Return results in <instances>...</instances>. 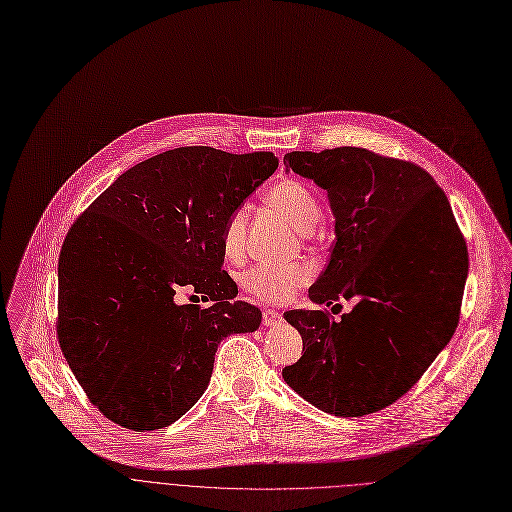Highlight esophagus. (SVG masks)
Instances as JSON below:
<instances>
[{"label": "esophagus", "instance_id": "1", "mask_svg": "<svg viewBox=\"0 0 512 512\" xmlns=\"http://www.w3.org/2000/svg\"><path fill=\"white\" fill-rule=\"evenodd\" d=\"M281 321V313L275 311V309H263V325L267 327H273Z\"/></svg>", "mask_w": 512, "mask_h": 512}]
</instances>
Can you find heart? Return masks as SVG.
<instances>
[{
  "mask_svg": "<svg viewBox=\"0 0 512 512\" xmlns=\"http://www.w3.org/2000/svg\"><path fill=\"white\" fill-rule=\"evenodd\" d=\"M267 203L279 211L297 231L307 233L319 221V201L315 193L297 179H287L277 183L267 193ZM247 231V207H237L223 229V249L227 257H239L245 243ZM311 279V269L305 265H273L259 263L245 271L243 287L267 301V303H285L289 301L299 287Z\"/></svg>",
  "mask_w": 512,
  "mask_h": 512,
  "instance_id": "1",
  "label": "heart"
}]
</instances>
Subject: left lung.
Masks as SVG:
<instances>
[{
    "label": "left lung",
    "instance_id": "8db88e82",
    "mask_svg": "<svg viewBox=\"0 0 512 512\" xmlns=\"http://www.w3.org/2000/svg\"><path fill=\"white\" fill-rule=\"evenodd\" d=\"M293 173L327 191L335 243L309 287L317 305L291 309L303 356L283 380L321 412L356 418L402 398L456 331L468 251L450 203L414 162L368 148L287 152Z\"/></svg>",
    "mask_w": 512,
    "mask_h": 512
}]
</instances>
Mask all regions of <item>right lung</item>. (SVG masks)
<instances>
[{"label":"right lung","mask_w":512,"mask_h":512,"mask_svg":"<svg viewBox=\"0 0 512 512\" xmlns=\"http://www.w3.org/2000/svg\"><path fill=\"white\" fill-rule=\"evenodd\" d=\"M277 164L273 152L166 150L128 168L68 231L58 342L108 420L136 432L177 422L207 390L223 339L259 327L261 311L233 299L223 229ZM181 290L196 301L179 304Z\"/></svg>","instance_id":"1"}]
</instances>
